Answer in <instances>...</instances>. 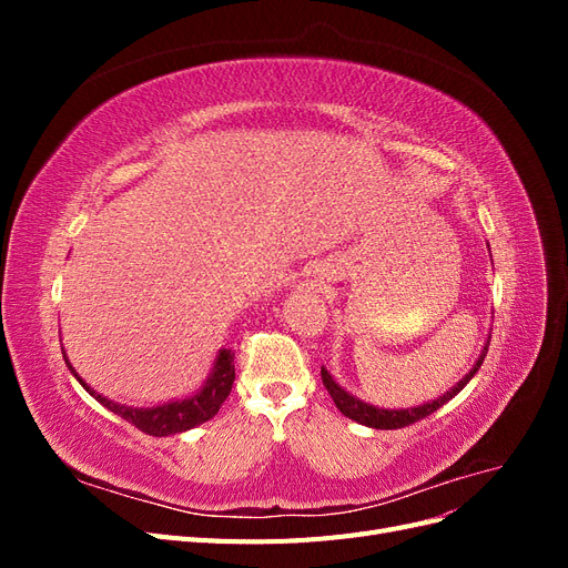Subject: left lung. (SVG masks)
<instances>
[{
    "label": "left lung",
    "mask_w": 568,
    "mask_h": 568,
    "mask_svg": "<svg viewBox=\"0 0 568 568\" xmlns=\"http://www.w3.org/2000/svg\"><path fill=\"white\" fill-rule=\"evenodd\" d=\"M488 346H490V336H488V341H486L484 351H480V355H478V359H476V365L471 367V372H469L467 376H464L462 382H457L448 393H443L438 400L424 403V405H417V407H407V409H384V407L367 405V403H363L359 398H355V395H351L346 388H341V386L332 379V374L326 372L324 367H322V384H324L326 390H329L334 405H336L348 419H353V422H357V424L372 426V428H384V432H388V428H403V426L415 424V422H419V419L432 415V412H436L438 407H443L448 400H453L455 395L471 382V376L478 372V367L484 365V357H486V353H488Z\"/></svg>",
    "instance_id": "8db88e82"
}]
</instances>
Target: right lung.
<instances>
[{
    "mask_svg": "<svg viewBox=\"0 0 568 568\" xmlns=\"http://www.w3.org/2000/svg\"><path fill=\"white\" fill-rule=\"evenodd\" d=\"M63 357H65V353H63ZM65 365H68V369H71L75 379L82 384V388L90 395H94L101 405L109 407L113 415L123 417L125 422L134 424L140 432H144L149 436L182 434V432H189V428L213 419L217 415L220 405L227 400V395L234 384V353L230 348H222L215 357L211 376L205 379L201 390L192 395V398L163 403L156 407H128V405H118V403L104 398V395H99L97 390H92L80 379V374L73 369L71 363H68V357H65Z\"/></svg>",
    "mask_w": 568,
    "mask_h": 568,
    "instance_id": "add662e5",
    "label": "right lung"
}]
</instances>
